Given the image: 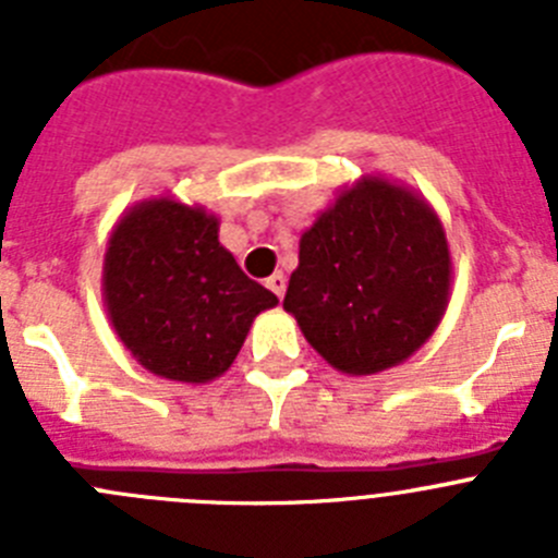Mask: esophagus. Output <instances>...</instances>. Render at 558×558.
I'll list each match as a JSON object with an SVG mask.
<instances>
[{"label":"esophagus","instance_id":"1","mask_svg":"<svg viewBox=\"0 0 558 558\" xmlns=\"http://www.w3.org/2000/svg\"><path fill=\"white\" fill-rule=\"evenodd\" d=\"M265 284H268V288L274 290L279 299H282L284 288H288V279H284V274H274V276H268V279H265Z\"/></svg>","mask_w":558,"mask_h":558}]
</instances>
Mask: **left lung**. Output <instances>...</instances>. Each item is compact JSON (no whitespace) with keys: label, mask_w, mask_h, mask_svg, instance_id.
Listing matches in <instances>:
<instances>
[{"label":"left lung","mask_w":558,"mask_h":558,"mask_svg":"<svg viewBox=\"0 0 558 558\" xmlns=\"http://www.w3.org/2000/svg\"><path fill=\"white\" fill-rule=\"evenodd\" d=\"M452 256L436 209L411 186L363 175L299 240L284 310L349 377L405 363L450 304Z\"/></svg>","instance_id":"obj_1"}]
</instances>
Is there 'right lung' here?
<instances>
[{
	"instance_id": "right-lung-1",
	"label": "right lung",
	"mask_w": 558,
	"mask_h": 558,
	"mask_svg": "<svg viewBox=\"0 0 558 558\" xmlns=\"http://www.w3.org/2000/svg\"><path fill=\"white\" fill-rule=\"evenodd\" d=\"M218 215L172 195L117 220L102 259V302L122 347L156 377L204 386L229 372L251 324L279 299L240 270Z\"/></svg>"
}]
</instances>
